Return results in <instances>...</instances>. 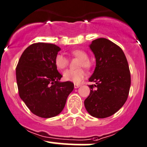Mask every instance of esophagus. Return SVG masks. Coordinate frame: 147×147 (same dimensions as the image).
Instances as JSON below:
<instances>
[{
  "mask_svg": "<svg viewBox=\"0 0 147 147\" xmlns=\"http://www.w3.org/2000/svg\"><path fill=\"white\" fill-rule=\"evenodd\" d=\"M80 84H74V88H78V87H80Z\"/></svg>",
  "mask_w": 147,
  "mask_h": 147,
  "instance_id": "34e87169",
  "label": "esophagus"
}]
</instances>
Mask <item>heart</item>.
Segmentation results:
<instances>
[{"label": "heart", "mask_w": 147, "mask_h": 147, "mask_svg": "<svg viewBox=\"0 0 147 147\" xmlns=\"http://www.w3.org/2000/svg\"><path fill=\"white\" fill-rule=\"evenodd\" d=\"M71 55L73 57L79 59L78 67H84L86 69H89L91 67V63L88 60V54L80 49H75L71 51ZM54 63L56 68L60 70H63L69 64V59L62 54H57L55 57ZM86 76V72L84 69H79L77 70H66L63 72V78L65 81H71V82L78 84L81 82L84 77Z\"/></svg>", "instance_id": "b5f03b06"}]
</instances>
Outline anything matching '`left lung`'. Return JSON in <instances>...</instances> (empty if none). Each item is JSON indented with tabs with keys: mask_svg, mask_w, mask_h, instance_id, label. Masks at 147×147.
I'll return each instance as SVG.
<instances>
[{
	"mask_svg": "<svg viewBox=\"0 0 147 147\" xmlns=\"http://www.w3.org/2000/svg\"><path fill=\"white\" fill-rule=\"evenodd\" d=\"M96 58V68L88 81L90 94L84 101L88 114L96 118L111 117L127 100L131 86L129 64L122 49L104 38L89 46Z\"/></svg>",
	"mask_w": 147,
	"mask_h": 147,
	"instance_id": "obj_1",
	"label": "left lung"
}]
</instances>
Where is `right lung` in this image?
Wrapping results in <instances>:
<instances>
[{
    "instance_id": "1",
    "label": "right lung",
    "mask_w": 147,
    "mask_h": 147,
    "mask_svg": "<svg viewBox=\"0 0 147 147\" xmlns=\"http://www.w3.org/2000/svg\"><path fill=\"white\" fill-rule=\"evenodd\" d=\"M60 50L52 43H33L22 53L16 70L20 97L41 118L59 115L74 88L71 81H60L62 76L54 63Z\"/></svg>"
}]
</instances>
